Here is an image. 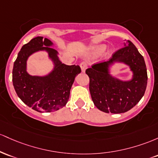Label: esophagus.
Returning <instances> with one entry per match:
<instances>
[{
	"label": "esophagus",
	"instance_id": "1",
	"mask_svg": "<svg viewBox=\"0 0 158 158\" xmlns=\"http://www.w3.org/2000/svg\"><path fill=\"white\" fill-rule=\"evenodd\" d=\"M80 65H81V71H82V72H85V71H86V69H87V64H86L85 62H82Z\"/></svg>",
	"mask_w": 158,
	"mask_h": 158
}]
</instances>
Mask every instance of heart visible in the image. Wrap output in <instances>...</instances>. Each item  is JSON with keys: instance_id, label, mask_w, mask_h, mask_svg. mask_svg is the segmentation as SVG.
Here are the masks:
<instances>
[{"instance_id": "1", "label": "heart", "mask_w": 158, "mask_h": 158, "mask_svg": "<svg viewBox=\"0 0 158 158\" xmlns=\"http://www.w3.org/2000/svg\"><path fill=\"white\" fill-rule=\"evenodd\" d=\"M107 48V45H104V44H99V45H95L93 46V47L90 48L89 51L91 52V54L93 55H98L101 54L102 52H104V50ZM113 49L110 48L105 54V57L106 58H110L113 56Z\"/></svg>"}]
</instances>
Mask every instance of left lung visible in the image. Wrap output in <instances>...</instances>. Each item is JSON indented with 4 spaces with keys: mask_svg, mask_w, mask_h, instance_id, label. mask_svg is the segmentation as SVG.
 I'll use <instances>...</instances> for the list:
<instances>
[{
    "mask_svg": "<svg viewBox=\"0 0 158 158\" xmlns=\"http://www.w3.org/2000/svg\"><path fill=\"white\" fill-rule=\"evenodd\" d=\"M116 51L109 61L93 65L86 71L89 77V91L95 107L107 113L130 110L144 95L147 86V69L143 56L131 41ZM116 63L127 65L132 78L121 80L111 74Z\"/></svg>",
    "mask_w": 158,
    "mask_h": 158,
    "instance_id": "left-lung-1",
    "label": "left lung"
}]
</instances>
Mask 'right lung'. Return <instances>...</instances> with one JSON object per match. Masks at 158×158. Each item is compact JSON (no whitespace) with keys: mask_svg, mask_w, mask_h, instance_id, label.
Listing matches in <instances>:
<instances>
[{"mask_svg":"<svg viewBox=\"0 0 158 158\" xmlns=\"http://www.w3.org/2000/svg\"><path fill=\"white\" fill-rule=\"evenodd\" d=\"M48 39L37 36L22 46L12 69V84L18 96L28 107L40 113L54 112L63 107L69 98L75 77L81 72L79 65H67L59 59ZM40 51L46 52L53 64L45 76H31L26 71L28 58Z\"/></svg>","mask_w":158,"mask_h":158,"instance_id":"right-lung-1","label":"right lung"}]
</instances>
